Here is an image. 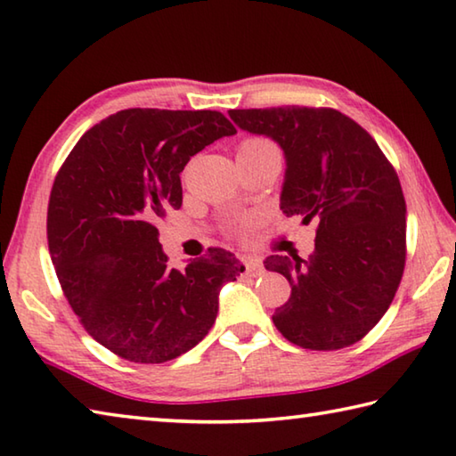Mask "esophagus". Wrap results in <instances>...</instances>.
<instances>
[{
  "label": "esophagus",
  "mask_w": 456,
  "mask_h": 456,
  "mask_svg": "<svg viewBox=\"0 0 456 456\" xmlns=\"http://www.w3.org/2000/svg\"><path fill=\"white\" fill-rule=\"evenodd\" d=\"M243 263H245V269H247V275H251V277H259V275H263V263L259 261V259H253V256H245L243 259Z\"/></svg>",
  "instance_id": "esophagus-1"
}]
</instances>
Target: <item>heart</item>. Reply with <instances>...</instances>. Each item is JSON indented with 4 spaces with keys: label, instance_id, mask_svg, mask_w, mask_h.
<instances>
[{
    "label": "heart",
    "instance_id": "b5f03b06",
    "mask_svg": "<svg viewBox=\"0 0 456 456\" xmlns=\"http://www.w3.org/2000/svg\"><path fill=\"white\" fill-rule=\"evenodd\" d=\"M273 143L271 142H267V139H263V137H249V139H245V142L239 145V153H249V151H256V149H263V147H271ZM253 223V219L251 217H239L237 221H235V227L239 229V231H245L247 227H249Z\"/></svg>",
    "mask_w": 456,
    "mask_h": 456
}]
</instances>
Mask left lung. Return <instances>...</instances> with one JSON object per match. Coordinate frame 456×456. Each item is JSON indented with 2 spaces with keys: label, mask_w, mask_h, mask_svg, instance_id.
<instances>
[{
  "label": "left lung",
  "mask_w": 456,
  "mask_h": 456,
  "mask_svg": "<svg viewBox=\"0 0 456 456\" xmlns=\"http://www.w3.org/2000/svg\"><path fill=\"white\" fill-rule=\"evenodd\" d=\"M229 118L283 149L281 211L303 225L317 223L307 259H265V269L291 285L273 322L303 349L357 343L393 303L407 256V205L393 165L359 123L337 110L287 105L231 110Z\"/></svg>",
  "instance_id": "left-lung-1"
}]
</instances>
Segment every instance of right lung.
I'll return each mask as SVG.
<instances>
[{"instance_id": "obj_1", "label": "right lung", "mask_w": 456, "mask_h": 456, "mask_svg": "<svg viewBox=\"0 0 456 456\" xmlns=\"http://www.w3.org/2000/svg\"><path fill=\"white\" fill-rule=\"evenodd\" d=\"M237 129L219 111L123 110L86 131L57 173L47 243L87 333L134 362L187 353L213 327L221 287L245 267L209 249L173 269L155 223L183 203L181 171Z\"/></svg>"}]
</instances>
